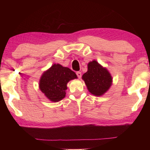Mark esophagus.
<instances>
[{
	"mask_svg": "<svg viewBox=\"0 0 150 150\" xmlns=\"http://www.w3.org/2000/svg\"><path fill=\"white\" fill-rule=\"evenodd\" d=\"M76 74H77V77H79V78H81V72H80V71H77V73H76Z\"/></svg>",
	"mask_w": 150,
	"mask_h": 150,
	"instance_id": "esophagus-1",
	"label": "esophagus"
}]
</instances>
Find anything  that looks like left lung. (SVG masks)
<instances>
[{
  "mask_svg": "<svg viewBox=\"0 0 150 150\" xmlns=\"http://www.w3.org/2000/svg\"><path fill=\"white\" fill-rule=\"evenodd\" d=\"M87 71L82 76L88 91L96 96H103L110 88L112 77L106 67L96 60L88 63Z\"/></svg>",
  "mask_w": 150,
  "mask_h": 150,
  "instance_id": "obj_1",
  "label": "left lung"
}]
</instances>
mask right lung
<instances>
[{
	"label": "right lung",
	"instance_id": "obj_1",
	"mask_svg": "<svg viewBox=\"0 0 150 150\" xmlns=\"http://www.w3.org/2000/svg\"><path fill=\"white\" fill-rule=\"evenodd\" d=\"M75 79H77V76L69 68L55 63L43 73L39 88L47 99L57 103L65 98L68 82Z\"/></svg>",
	"mask_w": 150,
	"mask_h": 150
}]
</instances>
